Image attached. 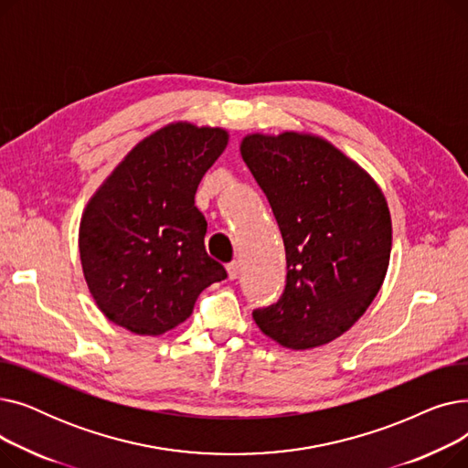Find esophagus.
I'll list each match as a JSON object with an SVG mask.
<instances>
[{
  "label": "esophagus",
  "mask_w": 468,
  "mask_h": 468,
  "mask_svg": "<svg viewBox=\"0 0 468 468\" xmlns=\"http://www.w3.org/2000/svg\"><path fill=\"white\" fill-rule=\"evenodd\" d=\"M239 273H240V263H239V261H231V263L228 265V275H229V279L235 281V279L239 277Z\"/></svg>",
  "instance_id": "obj_1"
}]
</instances>
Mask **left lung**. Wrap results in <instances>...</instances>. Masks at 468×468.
I'll return each mask as SVG.
<instances>
[{
  "label": "left lung",
  "instance_id": "left-lung-1",
  "mask_svg": "<svg viewBox=\"0 0 468 468\" xmlns=\"http://www.w3.org/2000/svg\"><path fill=\"white\" fill-rule=\"evenodd\" d=\"M240 155L267 195L286 249L282 298L252 313L286 349L326 346L370 307L385 281L392 224L376 180L311 133H252Z\"/></svg>",
  "mask_w": 468,
  "mask_h": 468
}]
</instances>
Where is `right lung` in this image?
<instances>
[{
  "mask_svg": "<svg viewBox=\"0 0 468 468\" xmlns=\"http://www.w3.org/2000/svg\"><path fill=\"white\" fill-rule=\"evenodd\" d=\"M228 142L221 127L168 122L140 140L89 199L80 224L83 277L113 324L161 335L228 277L205 250L207 219L195 207L199 182Z\"/></svg>",
  "mask_w": 468,
  "mask_h": 468,
  "instance_id": "obj_1",
  "label": "right lung"
}]
</instances>
